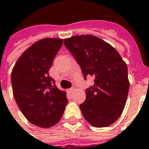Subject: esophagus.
Returning a JSON list of instances; mask_svg holds the SVG:
<instances>
[{"label":"esophagus","instance_id":"esophagus-1","mask_svg":"<svg viewBox=\"0 0 149 149\" xmlns=\"http://www.w3.org/2000/svg\"><path fill=\"white\" fill-rule=\"evenodd\" d=\"M74 89H75V88H74V86H73V87L70 88V89L68 90V91H69L70 93H71V92H73V91H74Z\"/></svg>","mask_w":149,"mask_h":149}]
</instances>
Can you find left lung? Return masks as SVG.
<instances>
[{
    "label": "left lung",
    "mask_w": 149,
    "mask_h": 149,
    "mask_svg": "<svg viewBox=\"0 0 149 149\" xmlns=\"http://www.w3.org/2000/svg\"><path fill=\"white\" fill-rule=\"evenodd\" d=\"M64 44L84 79L94 78V85L86 90L85 102L80 105L84 118L97 128L114 123L125 108L130 89L126 63L114 47L92 35L65 39Z\"/></svg>",
    "instance_id": "obj_1"
}]
</instances>
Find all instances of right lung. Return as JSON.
Segmentation results:
<instances>
[{
  "instance_id": "1",
  "label": "right lung",
  "mask_w": 149,
  "mask_h": 149,
  "mask_svg": "<svg viewBox=\"0 0 149 149\" xmlns=\"http://www.w3.org/2000/svg\"><path fill=\"white\" fill-rule=\"evenodd\" d=\"M62 39L45 38L33 43L14 66L11 82L18 107L29 121L41 128L57 124L68 100L48 75Z\"/></svg>"
}]
</instances>
